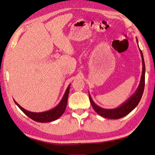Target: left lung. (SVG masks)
Masks as SVG:
<instances>
[{"label":"left lung","mask_w":155,"mask_h":155,"mask_svg":"<svg viewBox=\"0 0 155 155\" xmlns=\"http://www.w3.org/2000/svg\"><path fill=\"white\" fill-rule=\"evenodd\" d=\"M138 43V42H137ZM141 51V55H142V64H143V69H142V77H141L140 84L139 87H138L136 92L133 94L130 98L127 100V101L124 103L123 105H121L120 107L116 109L113 110H106L104 109L99 107L93 102V100L91 99V97L89 94V99H90V102L93 106L94 111L99 114L100 116H103V117L110 118V119H118L120 118H123L124 116L128 114L131 111L134 109V108L137 106L139 104L140 101L142 98V94L143 93V90H144V86H145V63L144 60H143V54Z\"/></svg>","instance_id":"8db88e82"}]
</instances>
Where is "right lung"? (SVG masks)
Returning <instances> with one entry per match:
<instances>
[{"instance_id": "add662e5", "label": "right lung", "mask_w": 155, "mask_h": 155, "mask_svg": "<svg viewBox=\"0 0 155 155\" xmlns=\"http://www.w3.org/2000/svg\"><path fill=\"white\" fill-rule=\"evenodd\" d=\"M69 88L70 85L67 87V91L65 92L64 96L62 97L61 101L60 102V104L57 105L55 108H54V109L50 111H47V112L39 113L29 112V111H27L25 109H24L23 107H21L20 105L16 103V101H14L15 103V104L19 107V108H20L26 116H28L30 118L32 119L33 120L39 122V123H46V122L54 121L56 120V119H58L59 117H61L62 115V114L64 113L65 109H66Z\"/></svg>"}]
</instances>
